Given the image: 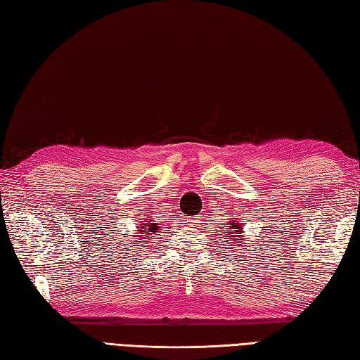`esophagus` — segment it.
<instances>
[{
  "label": "esophagus",
  "instance_id": "34e87169",
  "mask_svg": "<svg viewBox=\"0 0 360 360\" xmlns=\"http://www.w3.org/2000/svg\"><path fill=\"white\" fill-rule=\"evenodd\" d=\"M188 223H198V218H196V217L188 218Z\"/></svg>",
  "mask_w": 360,
  "mask_h": 360
}]
</instances>
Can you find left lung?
<instances>
[{
  "instance_id": "8db88e82",
  "label": "left lung",
  "mask_w": 360,
  "mask_h": 360,
  "mask_svg": "<svg viewBox=\"0 0 360 360\" xmlns=\"http://www.w3.org/2000/svg\"><path fill=\"white\" fill-rule=\"evenodd\" d=\"M221 224H223V229H226V231H231L229 232L231 236L226 240L231 246H244V244H246V238L243 236V226H244L243 221L231 218L227 223H221ZM232 233H234L233 236L231 235Z\"/></svg>"
}]
</instances>
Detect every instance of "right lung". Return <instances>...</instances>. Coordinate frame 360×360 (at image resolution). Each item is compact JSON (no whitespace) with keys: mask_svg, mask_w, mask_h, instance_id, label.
I'll return each instance as SVG.
<instances>
[{"mask_svg":"<svg viewBox=\"0 0 360 360\" xmlns=\"http://www.w3.org/2000/svg\"><path fill=\"white\" fill-rule=\"evenodd\" d=\"M137 227H139V231H137V232L141 233L139 236L142 240H153L151 235L159 231L158 223H153V219H143L142 224L137 226Z\"/></svg>","mask_w":360,"mask_h":360,"instance_id":"add662e5","label":"right lung"}]
</instances>
